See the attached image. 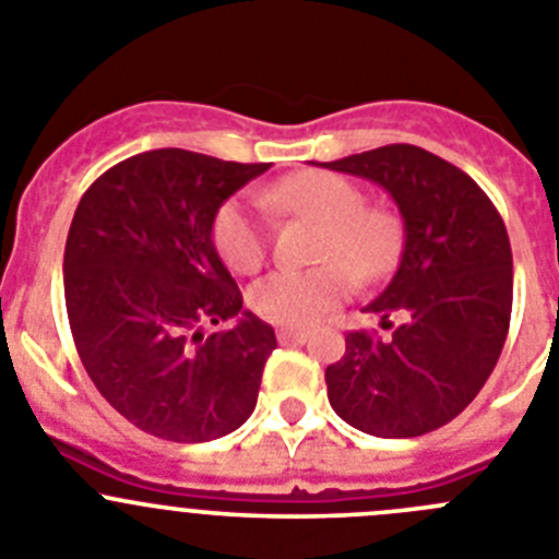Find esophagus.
<instances>
[{
	"label": "esophagus",
	"mask_w": 559,
	"mask_h": 559,
	"mask_svg": "<svg viewBox=\"0 0 559 559\" xmlns=\"http://www.w3.org/2000/svg\"><path fill=\"white\" fill-rule=\"evenodd\" d=\"M276 338H280V344H305V341L310 338V333H305V330H280L276 333Z\"/></svg>",
	"instance_id": "esophagus-1"
}]
</instances>
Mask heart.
Listing matches in <instances>:
<instances>
[{
	"label": "heart",
	"mask_w": 559,
	"mask_h": 559,
	"mask_svg": "<svg viewBox=\"0 0 559 559\" xmlns=\"http://www.w3.org/2000/svg\"><path fill=\"white\" fill-rule=\"evenodd\" d=\"M263 206L322 224L316 240V269L274 271L251 285L249 308L280 328H310L338 308L358 283L386 274L400 257L403 224L386 206H369L355 181L338 173L308 170L269 187ZM212 243L237 274H254L269 254L263 215L249 201L231 199L212 218Z\"/></svg>",
	"instance_id": "b5f03b06"
}]
</instances>
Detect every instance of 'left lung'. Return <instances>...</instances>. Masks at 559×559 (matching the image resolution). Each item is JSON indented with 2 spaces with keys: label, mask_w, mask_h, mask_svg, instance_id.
Instances as JSON below:
<instances>
[{
  "label": "left lung",
  "mask_w": 559,
  "mask_h": 559,
  "mask_svg": "<svg viewBox=\"0 0 559 559\" xmlns=\"http://www.w3.org/2000/svg\"><path fill=\"white\" fill-rule=\"evenodd\" d=\"M324 167L383 187L406 229L397 274L364 308L392 335L347 333V353L324 372L330 406L372 437L437 431L481 392L510 333L507 226L467 173L417 145H383Z\"/></svg>",
  "instance_id": "obj_1"
}]
</instances>
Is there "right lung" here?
<instances>
[{"label": "right lung", "instance_id": "obj_1", "mask_svg": "<svg viewBox=\"0 0 559 559\" xmlns=\"http://www.w3.org/2000/svg\"><path fill=\"white\" fill-rule=\"evenodd\" d=\"M265 170L162 147L83 192L63 251L69 328L97 392L140 431L210 442L254 412L276 335L243 310L212 218ZM235 314L237 329L200 330Z\"/></svg>", "mask_w": 559, "mask_h": 559}]
</instances>
